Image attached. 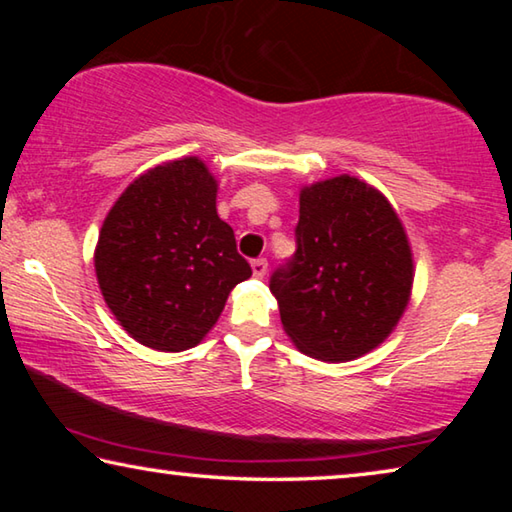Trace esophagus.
<instances>
[{
	"label": "esophagus",
	"mask_w": 512,
	"mask_h": 512,
	"mask_svg": "<svg viewBox=\"0 0 512 512\" xmlns=\"http://www.w3.org/2000/svg\"><path fill=\"white\" fill-rule=\"evenodd\" d=\"M253 273H255V277H259V280H262V277L266 275V271H268V262L266 259H253Z\"/></svg>",
	"instance_id": "obj_1"
}]
</instances>
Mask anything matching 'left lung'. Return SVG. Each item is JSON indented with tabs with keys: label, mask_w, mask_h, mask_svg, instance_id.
<instances>
[{
	"label": "left lung",
	"mask_w": 512,
	"mask_h": 512,
	"mask_svg": "<svg viewBox=\"0 0 512 512\" xmlns=\"http://www.w3.org/2000/svg\"><path fill=\"white\" fill-rule=\"evenodd\" d=\"M296 246L268 284L296 348L343 363L384 343L413 287L409 239L386 196L345 173L302 187Z\"/></svg>",
	"instance_id": "obj_1"
}]
</instances>
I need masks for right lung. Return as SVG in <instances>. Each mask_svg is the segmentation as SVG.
<instances>
[{"label": "right lung", "mask_w": 512, "mask_h": 512, "mask_svg": "<svg viewBox=\"0 0 512 512\" xmlns=\"http://www.w3.org/2000/svg\"><path fill=\"white\" fill-rule=\"evenodd\" d=\"M216 178L180 158L142 173L112 205L94 250L103 300L137 343L194 348L253 271L216 214Z\"/></svg>", "instance_id": "obj_1"}]
</instances>
